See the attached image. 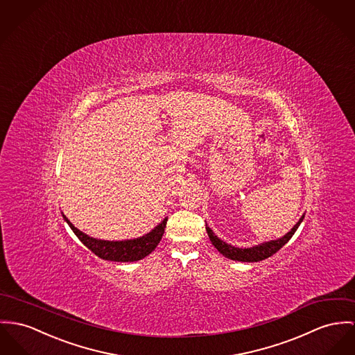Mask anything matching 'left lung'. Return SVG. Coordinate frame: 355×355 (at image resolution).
<instances>
[{"instance_id":"1","label":"left lung","mask_w":355,"mask_h":355,"mask_svg":"<svg viewBox=\"0 0 355 355\" xmlns=\"http://www.w3.org/2000/svg\"><path fill=\"white\" fill-rule=\"evenodd\" d=\"M302 218L304 216H301L299 223L285 236H282L277 241H270L268 243L251 247V248H239V247H234V245L220 241L208 225H207V232H208V236H209L212 245H215L218 248V252H221L224 257H227L232 261H241V262H258V261H263V259L272 257L282 245H286L289 242V239L295 235Z\"/></svg>"}]
</instances>
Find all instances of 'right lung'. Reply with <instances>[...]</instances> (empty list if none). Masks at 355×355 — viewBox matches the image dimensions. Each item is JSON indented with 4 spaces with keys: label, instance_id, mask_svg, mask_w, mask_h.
Instances as JSON below:
<instances>
[{
    "label": "right lung",
    "instance_id": "1",
    "mask_svg": "<svg viewBox=\"0 0 355 355\" xmlns=\"http://www.w3.org/2000/svg\"><path fill=\"white\" fill-rule=\"evenodd\" d=\"M63 218L67 221L73 232L78 236L83 245H86L92 252H94L97 257L105 261H114V262H135L139 259H143L148 254H151L158 243L162 239L167 218L157 225L151 232L147 235L132 239V241H121V242H110V241H100L87 236L78 228H76L70 220L63 215Z\"/></svg>",
    "mask_w": 355,
    "mask_h": 355
}]
</instances>
